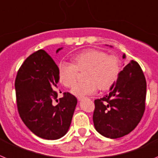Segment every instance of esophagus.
<instances>
[{"instance_id":"esophagus-1","label":"esophagus","mask_w":158,"mask_h":158,"mask_svg":"<svg viewBox=\"0 0 158 158\" xmlns=\"http://www.w3.org/2000/svg\"><path fill=\"white\" fill-rule=\"evenodd\" d=\"M83 98H85L84 96H80V97H78V100H79V101H81V100H83Z\"/></svg>"}]
</instances>
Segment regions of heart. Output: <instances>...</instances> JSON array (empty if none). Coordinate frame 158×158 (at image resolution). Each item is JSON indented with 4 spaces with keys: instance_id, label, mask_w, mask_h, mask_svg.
Listing matches in <instances>:
<instances>
[{
    "instance_id": "obj_1",
    "label": "heart",
    "mask_w": 158,
    "mask_h": 158,
    "mask_svg": "<svg viewBox=\"0 0 158 158\" xmlns=\"http://www.w3.org/2000/svg\"><path fill=\"white\" fill-rule=\"evenodd\" d=\"M72 64L61 62L58 65L59 80L64 87H71L76 81L78 71H85L83 83L76 85L71 89L75 96L92 94L99 87L106 90L116 83L120 74V63L114 56L105 52L88 49L72 57Z\"/></svg>"
}]
</instances>
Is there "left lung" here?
I'll return each mask as SVG.
<instances>
[{"label":"left lung","mask_w":158,"mask_h":158,"mask_svg":"<svg viewBox=\"0 0 158 158\" xmlns=\"http://www.w3.org/2000/svg\"><path fill=\"white\" fill-rule=\"evenodd\" d=\"M123 66L109 94L94 100V128L106 138H118L130 134L145 111L146 81L142 68L134 60Z\"/></svg>","instance_id":"8db88e82"}]
</instances>
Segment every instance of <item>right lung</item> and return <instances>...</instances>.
I'll return each instance as SVG.
<instances>
[{"mask_svg":"<svg viewBox=\"0 0 158 158\" xmlns=\"http://www.w3.org/2000/svg\"><path fill=\"white\" fill-rule=\"evenodd\" d=\"M58 83V66L42 49L26 59L15 81L19 114L26 127L44 139L56 140L67 134L77 105V98L68 92L57 98Z\"/></svg>","mask_w":158,"mask_h":158,"instance_id":"1","label":"right lung"}]
</instances>
